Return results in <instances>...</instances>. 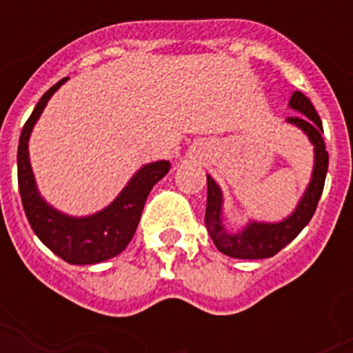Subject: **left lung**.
<instances>
[{
    "instance_id": "left-lung-1",
    "label": "left lung",
    "mask_w": 353,
    "mask_h": 353,
    "mask_svg": "<svg viewBox=\"0 0 353 353\" xmlns=\"http://www.w3.org/2000/svg\"><path fill=\"white\" fill-rule=\"evenodd\" d=\"M289 105L296 109L301 115L289 117V123L303 128L312 143L316 147V166L312 174V181L304 192L301 204L295 214L288 217L283 223L265 225V223H252L250 227L238 234H227L221 225V191L214 183L212 177H208V202H206V229L214 240L215 248L229 257L234 259H266L274 257L276 253L283 250L289 242H293L299 232L308 225L312 215L316 214L319 196L325 185L327 166H329V154L325 151V143L321 138L323 124L319 119L318 111L314 109L312 101L303 92H293Z\"/></svg>"
}]
</instances>
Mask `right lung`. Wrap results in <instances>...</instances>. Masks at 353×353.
Masks as SVG:
<instances>
[{
  "label": "right lung",
  "instance_id": "right-lung-1",
  "mask_svg": "<svg viewBox=\"0 0 353 353\" xmlns=\"http://www.w3.org/2000/svg\"><path fill=\"white\" fill-rule=\"evenodd\" d=\"M64 81H58L54 87H50L43 94L34 113L30 115L22 128L19 154H17L19 191L30 227L50 252L57 253L60 259H64L70 265H94L115 257L128 245L138 229L147 196L153 185L159 183L168 174L170 162L159 161L143 166L132 177L130 183L126 185V189L117 196L111 206L85 219H73L47 206L35 189L34 174L28 159V138L35 121L41 115L45 103Z\"/></svg>",
  "mask_w": 353,
  "mask_h": 353
}]
</instances>
